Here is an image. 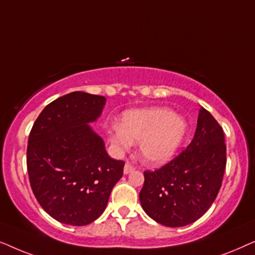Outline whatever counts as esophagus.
<instances>
[{"instance_id":"1","label":"esophagus","mask_w":255,"mask_h":255,"mask_svg":"<svg viewBox=\"0 0 255 255\" xmlns=\"http://www.w3.org/2000/svg\"><path fill=\"white\" fill-rule=\"evenodd\" d=\"M133 170H134V167L132 166L131 163H128V162L125 163V166H124V174H128V173L133 172Z\"/></svg>"}]
</instances>
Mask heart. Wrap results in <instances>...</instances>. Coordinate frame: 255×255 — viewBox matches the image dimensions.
Here are the masks:
<instances>
[{
    "mask_svg": "<svg viewBox=\"0 0 255 255\" xmlns=\"http://www.w3.org/2000/svg\"><path fill=\"white\" fill-rule=\"evenodd\" d=\"M187 133V122L165 107L128 110L121 118L120 127L109 133V140L117 153L131 148L139 140V155L151 166L170 161L179 151Z\"/></svg>",
    "mask_w": 255,
    "mask_h": 255,
    "instance_id": "1",
    "label": "heart"
}]
</instances>
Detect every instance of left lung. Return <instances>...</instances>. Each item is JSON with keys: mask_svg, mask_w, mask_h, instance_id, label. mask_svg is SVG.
Returning <instances> with one entry per match:
<instances>
[{"mask_svg": "<svg viewBox=\"0 0 255 255\" xmlns=\"http://www.w3.org/2000/svg\"><path fill=\"white\" fill-rule=\"evenodd\" d=\"M226 166L224 132L201 107L189 145L161 168L144 172L139 200L152 219L169 228L191 224L209 210L221 189Z\"/></svg>", "mask_w": 255, "mask_h": 255, "instance_id": "obj_1", "label": "left lung"}]
</instances>
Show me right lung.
<instances>
[{
	"label": "right lung",
	"instance_id": "obj_1",
	"mask_svg": "<svg viewBox=\"0 0 255 255\" xmlns=\"http://www.w3.org/2000/svg\"><path fill=\"white\" fill-rule=\"evenodd\" d=\"M106 97L83 92L61 96L41 111L31 128L26 166L41 208L62 224L88 225L103 214L124 161L111 159L89 123Z\"/></svg>",
	"mask_w": 255,
	"mask_h": 255
}]
</instances>
